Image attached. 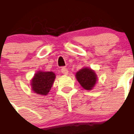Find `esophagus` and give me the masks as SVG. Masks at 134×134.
<instances>
[{
	"label": "esophagus",
	"instance_id": "obj_1",
	"mask_svg": "<svg viewBox=\"0 0 134 134\" xmlns=\"http://www.w3.org/2000/svg\"><path fill=\"white\" fill-rule=\"evenodd\" d=\"M61 72H62V74H63L67 75V74H68L69 71H68V69H67V68H65V67H63V68L61 69Z\"/></svg>",
	"mask_w": 134,
	"mask_h": 134
}]
</instances>
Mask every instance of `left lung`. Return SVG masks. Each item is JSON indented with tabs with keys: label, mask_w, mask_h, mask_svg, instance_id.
I'll return each instance as SVG.
<instances>
[{
	"label": "left lung",
	"mask_w": 134,
	"mask_h": 134,
	"mask_svg": "<svg viewBox=\"0 0 134 134\" xmlns=\"http://www.w3.org/2000/svg\"><path fill=\"white\" fill-rule=\"evenodd\" d=\"M77 80L86 90H91L97 81V76L95 71L90 68L84 67L76 74Z\"/></svg>",
	"instance_id": "8db88e82"
}]
</instances>
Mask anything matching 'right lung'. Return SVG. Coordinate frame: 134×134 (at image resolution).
I'll list each match as a JSON object with an SVG mask.
<instances>
[{
	"label": "right lung",
	"instance_id": "right-lung-1",
	"mask_svg": "<svg viewBox=\"0 0 134 134\" xmlns=\"http://www.w3.org/2000/svg\"><path fill=\"white\" fill-rule=\"evenodd\" d=\"M56 78L52 71H38L31 81V90L35 93L46 96L49 92Z\"/></svg>",
	"mask_w": 134,
	"mask_h": 134
}]
</instances>
